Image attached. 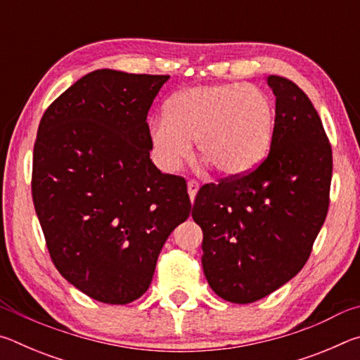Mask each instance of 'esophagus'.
<instances>
[{
    "label": "esophagus",
    "instance_id": "1",
    "mask_svg": "<svg viewBox=\"0 0 360 360\" xmlns=\"http://www.w3.org/2000/svg\"><path fill=\"white\" fill-rule=\"evenodd\" d=\"M198 188H200V186H198L197 181H188L187 182V192H188V197H191L192 203L195 200V195H197V192H198Z\"/></svg>",
    "mask_w": 360,
    "mask_h": 360
}]
</instances>
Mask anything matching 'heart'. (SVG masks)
<instances>
[{
	"instance_id": "obj_1",
	"label": "heart",
	"mask_w": 360,
	"mask_h": 360,
	"mask_svg": "<svg viewBox=\"0 0 360 360\" xmlns=\"http://www.w3.org/2000/svg\"><path fill=\"white\" fill-rule=\"evenodd\" d=\"M275 130V106L254 85H195L168 101L165 119L149 124V141L163 172H176L192 144L216 172H251L268 154Z\"/></svg>"
}]
</instances>
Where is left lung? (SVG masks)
Instances as JSON below:
<instances>
[{
	"label": "left lung",
	"mask_w": 360,
	"mask_h": 360,
	"mask_svg": "<svg viewBox=\"0 0 360 360\" xmlns=\"http://www.w3.org/2000/svg\"><path fill=\"white\" fill-rule=\"evenodd\" d=\"M276 96L270 152L243 178L200 188L192 217L203 230V271L231 303H252L290 281L326 221L332 149L307 95L266 77Z\"/></svg>",
	"instance_id": "1"
}]
</instances>
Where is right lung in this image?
<instances>
[{
  "instance_id": "right-lung-1",
  "label": "right lung",
  "mask_w": 360,
  "mask_h": 360,
  "mask_svg": "<svg viewBox=\"0 0 360 360\" xmlns=\"http://www.w3.org/2000/svg\"><path fill=\"white\" fill-rule=\"evenodd\" d=\"M168 79L96 70L41 119L36 214L60 275L94 300L141 297L169 233L191 214L186 181L150 160L146 117Z\"/></svg>"
}]
</instances>
